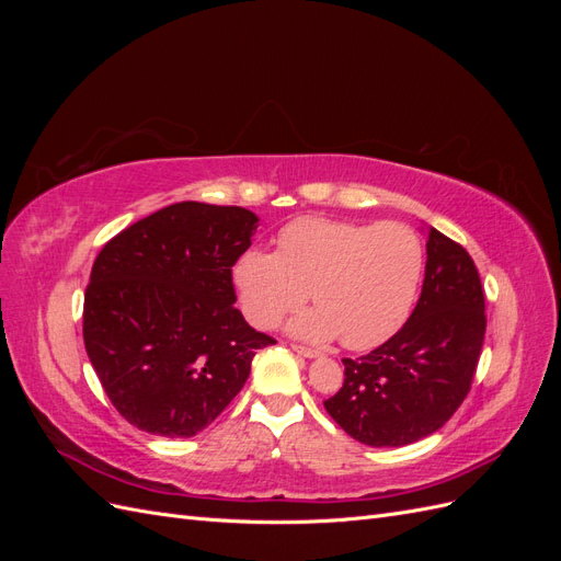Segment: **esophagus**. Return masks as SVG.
<instances>
[{
  "mask_svg": "<svg viewBox=\"0 0 561 561\" xmlns=\"http://www.w3.org/2000/svg\"><path fill=\"white\" fill-rule=\"evenodd\" d=\"M293 351H295V353H299V355H304V358H318V355H320L316 348L301 346V344H293Z\"/></svg>",
  "mask_w": 561,
  "mask_h": 561,
  "instance_id": "esophagus-1",
  "label": "esophagus"
}]
</instances>
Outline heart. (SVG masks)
<instances>
[{
	"instance_id": "heart-1",
	"label": "heart",
	"mask_w": 561,
	"mask_h": 561,
	"mask_svg": "<svg viewBox=\"0 0 561 561\" xmlns=\"http://www.w3.org/2000/svg\"><path fill=\"white\" fill-rule=\"evenodd\" d=\"M423 266L421 236L402 222L299 217L280 229L276 252L245 250L236 260L233 285L252 325H276L311 293L318 307L290 330L316 342L342 336L344 346L367 351L402 328Z\"/></svg>"
}]
</instances>
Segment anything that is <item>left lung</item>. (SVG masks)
Returning <instances> with one entry per match:
<instances>
[{"label":"left lung","mask_w":561,"mask_h":561,"mask_svg":"<svg viewBox=\"0 0 561 561\" xmlns=\"http://www.w3.org/2000/svg\"><path fill=\"white\" fill-rule=\"evenodd\" d=\"M426 278L410 320L386 344L344 358L328 414L369 447H404L443 428L466 400L482 353L484 290L463 245L428 227Z\"/></svg>","instance_id":"8db88e82"}]
</instances>
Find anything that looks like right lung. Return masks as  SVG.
Listing matches in <instances>:
<instances>
[{"mask_svg":"<svg viewBox=\"0 0 561 561\" xmlns=\"http://www.w3.org/2000/svg\"><path fill=\"white\" fill-rule=\"evenodd\" d=\"M257 215L182 201L105 243L83 295V344L107 398L135 428L192 437L222 414L276 339L233 307L231 266Z\"/></svg>","mask_w":561,"mask_h":561,"instance_id":"1","label":"right lung"}]
</instances>
